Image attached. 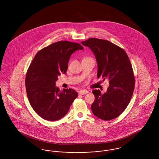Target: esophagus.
Here are the masks:
<instances>
[{
	"label": "esophagus",
	"mask_w": 159,
	"mask_h": 159,
	"mask_svg": "<svg viewBox=\"0 0 159 159\" xmlns=\"http://www.w3.org/2000/svg\"><path fill=\"white\" fill-rule=\"evenodd\" d=\"M88 92H89L88 91H86V90H81L79 92V94L80 95H84V94L88 93Z\"/></svg>",
	"instance_id": "1"
}]
</instances>
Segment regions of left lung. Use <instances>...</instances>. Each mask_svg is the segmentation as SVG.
Instances as JSON below:
<instances>
[{
	"mask_svg": "<svg viewBox=\"0 0 159 159\" xmlns=\"http://www.w3.org/2000/svg\"><path fill=\"white\" fill-rule=\"evenodd\" d=\"M94 53L98 64V78L109 81L107 92L92 91L95 101L93 114L103 120L117 117L126 109L135 88V77L130 61L125 50L110 41L89 38L82 42Z\"/></svg>",
	"mask_w": 159,
	"mask_h": 159,
	"instance_id": "1",
	"label": "left lung"
}]
</instances>
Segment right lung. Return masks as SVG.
Returning <instances> with one entry per match:
<instances>
[{
    "label": "right lung",
    "mask_w": 159,
    "mask_h": 159,
    "mask_svg": "<svg viewBox=\"0 0 159 159\" xmlns=\"http://www.w3.org/2000/svg\"><path fill=\"white\" fill-rule=\"evenodd\" d=\"M83 49L77 43L59 41L40 50L31 61L25 81L27 95L33 110L43 119H60L78 97L71 88L60 91L55 82L61 73H66L71 55Z\"/></svg>",
    "instance_id": "add662e5"
}]
</instances>
